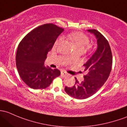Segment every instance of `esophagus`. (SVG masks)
Listing matches in <instances>:
<instances>
[{
	"mask_svg": "<svg viewBox=\"0 0 127 127\" xmlns=\"http://www.w3.org/2000/svg\"><path fill=\"white\" fill-rule=\"evenodd\" d=\"M61 75L62 76H66V75H67V73H66V72H64V71H61Z\"/></svg>",
	"mask_w": 127,
	"mask_h": 127,
	"instance_id": "obj_1",
	"label": "esophagus"
}]
</instances>
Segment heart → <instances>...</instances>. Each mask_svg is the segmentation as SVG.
Listing matches in <instances>:
<instances>
[{"label":"heart","instance_id":"obj_1","mask_svg":"<svg viewBox=\"0 0 127 127\" xmlns=\"http://www.w3.org/2000/svg\"><path fill=\"white\" fill-rule=\"evenodd\" d=\"M68 38L72 44H74L77 50H84L85 48L90 42L89 37L85 33L81 32H74L68 34ZM63 38L60 36L55 41V45H58L62 42Z\"/></svg>","mask_w":127,"mask_h":127}]
</instances>
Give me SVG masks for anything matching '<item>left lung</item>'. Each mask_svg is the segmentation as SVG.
Segmentation results:
<instances>
[{"label": "left lung", "instance_id": "8db88e82", "mask_svg": "<svg viewBox=\"0 0 127 127\" xmlns=\"http://www.w3.org/2000/svg\"><path fill=\"white\" fill-rule=\"evenodd\" d=\"M88 32L94 34L97 39V49L86 64L84 71V80L78 82L75 78V83L72 87H65V91L69 95L77 99L88 98L98 91L111 72L113 63L111 50L108 40L95 29Z\"/></svg>", "mask_w": 127, "mask_h": 127}]
</instances>
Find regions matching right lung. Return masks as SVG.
Listing matches in <instances>:
<instances>
[{
    "instance_id": "add662e5",
    "label": "right lung",
    "mask_w": 127,
    "mask_h": 127,
    "mask_svg": "<svg viewBox=\"0 0 127 127\" xmlns=\"http://www.w3.org/2000/svg\"><path fill=\"white\" fill-rule=\"evenodd\" d=\"M63 30L53 24H46L33 29L19 44L16 64L21 79L29 87L45 89L60 76L58 69L46 67L44 64L48 52Z\"/></svg>"
}]
</instances>
